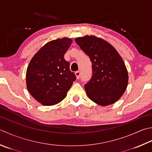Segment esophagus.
I'll return each mask as SVG.
<instances>
[{
    "label": "esophagus",
    "mask_w": 152,
    "mask_h": 152,
    "mask_svg": "<svg viewBox=\"0 0 152 152\" xmlns=\"http://www.w3.org/2000/svg\"><path fill=\"white\" fill-rule=\"evenodd\" d=\"M75 75L76 76V78L78 79L80 78V71H76V72H75Z\"/></svg>",
    "instance_id": "obj_1"
}]
</instances>
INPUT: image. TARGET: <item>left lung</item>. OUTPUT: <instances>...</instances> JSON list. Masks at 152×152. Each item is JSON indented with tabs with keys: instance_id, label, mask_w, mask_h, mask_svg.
Listing matches in <instances>:
<instances>
[{
	"instance_id": "left-lung-1",
	"label": "left lung",
	"mask_w": 152,
	"mask_h": 152,
	"mask_svg": "<svg viewBox=\"0 0 152 152\" xmlns=\"http://www.w3.org/2000/svg\"><path fill=\"white\" fill-rule=\"evenodd\" d=\"M75 41L92 62V78L84 86L89 99L103 107L115 103L129 83V74L119 53L106 40L95 35L77 37Z\"/></svg>"
}]
</instances>
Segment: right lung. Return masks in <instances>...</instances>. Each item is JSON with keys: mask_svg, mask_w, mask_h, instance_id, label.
<instances>
[{"mask_svg": "<svg viewBox=\"0 0 152 152\" xmlns=\"http://www.w3.org/2000/svg\"><path fill=\"white\" fill-rule=\"evenodd\" d=\"M72 39L63 37L49 41L35 53L26 71V86L29 94L43 105L60 103L76 80L70 63L64 58Z\"/></svg>", "mask_w": 152, "mask_h": 152, "instance_id": "add662e5", "label": "right lung"}]
</instances>
